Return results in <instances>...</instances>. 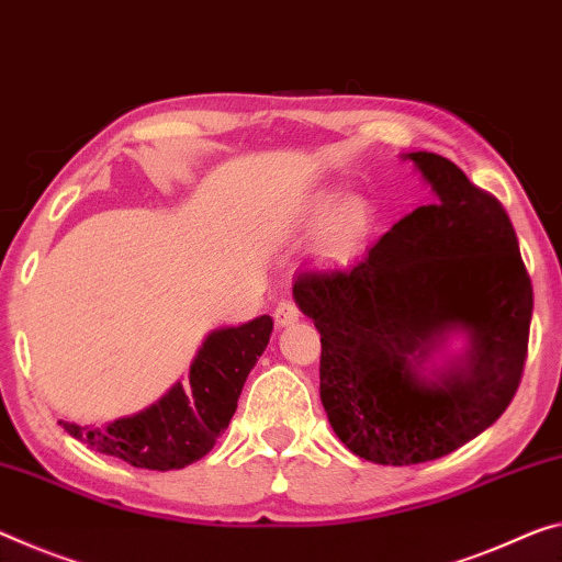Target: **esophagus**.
Returning <instances> with one entry per match:
<instances>
[{
	"label": "esophagus",
	"mask_w": 562,
	"mask_h": 562,
	"mask_svg": "<svg viewBox=\"0 0 562 562\" xmlns=\"http://www.w3.org/2000/svg\"><path fill=\"white\" fill-rule=\"evenodd\" d=\"M300 319V307L295 300H280L278 307H274V325L284 327V325H292Z\"/></svg>",
	"instance_id": "esophagus-1"
}]
</instances>
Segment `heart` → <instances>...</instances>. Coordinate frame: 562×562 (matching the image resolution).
Wrapping results in <instances>:
<instances>
[{"mask_svg":"<svg viewBox=\"0 0 562 562\" xmlns=\"http://www.w3.org/2000/svg\"><path fill=\"white\" fill-rule=\"evenodd\" d=\"M333 198H319L310 207L302 212L305 222H317L329 210ZM372 229V210L362 198H347L337 210L325 220L323 229H319V247L327 257H345L352 255L364 239H368Z\"/></svg>","mask_w":562,"mask_h":562,"instance_id":"b5f03b06","label":"heart"}]
</instances>
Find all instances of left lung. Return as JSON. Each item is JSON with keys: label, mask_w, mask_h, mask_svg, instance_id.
Segmentation results:
<instances>
[{"label": "left lung", "mask_w": 562, "mask_h": 562, "mask_svg": "<svg viewBox=\"0 0 562 562\" xmlns=\"http://www.w3.org/2000/svg\"><path fill=\"white\" fill-rule=\"evenodd\" d=\"M435 190L362 257L305 270L292 284L323 342L319 397L347 450L380 465L450 456L518 393L532 284L501 200L448 157L409 153ZM452 328L471 335L467 362L416 375Z\"/></svg>", "instance_id": "1"}]
</instances>
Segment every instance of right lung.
<instances>
[{"instance_id":"1","label":"right lung","mask_w":562,"mask_h":562,"mask_svg":"<svg viewBox=\"0 0 562 562\" xmlns=\"http://www.w3.org/2000/svg\"><path fill=\"white\" fill-rule=\"evenodd\" d=\"M270 315L217 329L192 362L190 385L182 387V382H177L153 407L106 427L59 425L87 448L120 458L132 468L180 470L192 465L207 456L227 430L245 380L270 342Z\"/></svg>"}]
</instances>
